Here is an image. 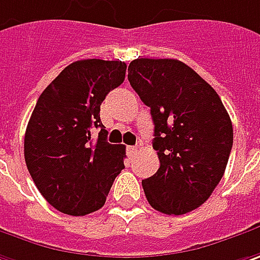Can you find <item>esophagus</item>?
Returning <instances> with one entry per match:
<instances>
[{
  "label": "esophagus",
  "mask_w": 260,
  "mask_h": 260,
  "mask_svg": "<svg viewBox=\"0 0 260 260\" xmlns=\"http://www.w3.org/2000/svg\"><path fill=\"white\" fill-rule=\"evenodd\" d=\"M126 154H128L129 157H134V155L137 154V147H134V145H129V147H126Z\"/></svg>",
  "instance_id": "esophagus-1"
}]
</instances>
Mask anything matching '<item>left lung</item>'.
<instances>
[{"mask_svg": "<svg viewBox=\"0 0 260 260\" xmlns=\"http://www.w3.org/2000/svg\"><path fill=\"white\" fill-rule=\"evenodd\" d=\"M128 80L154 122L152 148L160 167L142 180L147 201L163 214L201 207L225 172L233 147L232 119L220 96L186 63L138 58Z\"/></svg>", "mask_w": 260, "mask_h": 260, "instance_id": "1", "label": "left lung"}]
</instances>
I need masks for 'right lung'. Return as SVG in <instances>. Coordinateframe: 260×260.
Listing matches in <instances>:
<instances>
[{
  "label": "right lung",
  "mask_w": 260,
  "mask_h": 260,
  "mask_svg": "<svg viewBox=\"0 0 260 260\" xmlns=\"http://www.w3.org/2000/svg\"><path fill=\"white\" fill-rule=\"evenodd\" d=\"M126 63L83 59L65 67L38 99L24 135V160L36 187L68 215L100 209L120 173L125 145L109 144L100 105L123 83ZM100 129L96 143L91 129Z\"/></svg>",
  "instance_id": "add662e5"
}]
</instances>
